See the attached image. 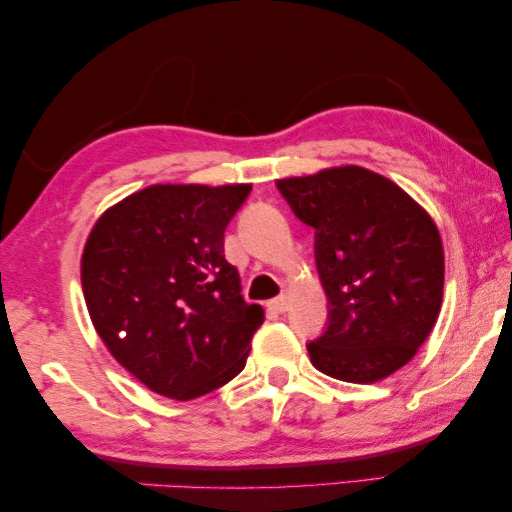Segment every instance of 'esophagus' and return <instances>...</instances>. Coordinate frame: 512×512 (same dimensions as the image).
<instances>
[{
	"label": "esophagus",
	"instance_id": "obj_1",
	"mask_svg": "<svg viewBox=\"0 0 512 512\" xmlns=\"http://www.w3.org/2000/svg\"><path fill=\"white\" fill-rule=\"evenodd\" d=\"M270 306L277 313H286L290 309V293L286 290V293H281L279 297H274V300L270 302Z\"/></svg>",
	"mask_w": 512,
	"mask_h": 512
}]
</instances>
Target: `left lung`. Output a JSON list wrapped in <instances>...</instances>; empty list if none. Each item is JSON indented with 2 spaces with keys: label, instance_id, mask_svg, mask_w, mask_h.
Wrapping results in <instances>:
<instances>
[{
  "label": "left lung",
  "instance_id": "left-lung-1",
  "mask_svg": "<svg viewBox=\"0 0 512 512\" xmlns=\"http://www.w3.org/2000/svg\"><path fill=\"white\" fill-rule=\"evenodd\" d=\"M277 187L295 217L316 229L329 320L306 345L311 364L357 384L396 373L442 309L444 247L432 217L389 178L355 164Z\"/></svg>",
  "mask_w": 512,
  "mask_h": 512
}]
</instances>
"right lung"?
<instances>
[{
	"label": "right lung",
	"instance_id": "right-lung-1",
	"mask_svg": "<svg viewBox=\"0 0 512 512\" xmlns=\"http://www.w3.org/2000/svg\"><path fill=\"white\" fill-rule=\"evenodd\" d=\"M251 185H151L100 215L82 254L102 343L148 389L192 400L247 364L263 309L240 295L224 231Z\"/></svg>",
	"mask_w": 512,
	"mask_h": 512
}]
</instances>
